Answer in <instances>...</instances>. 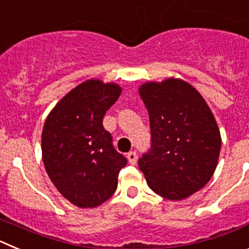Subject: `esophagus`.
I'll return each instance as SVG.
<instances>
[{
  "label": "esophagus",
  "mask_w": 249,
  "mask_h": 249,
  "mask_svg": "<svg viewBox=\"0 0 249 249\" xmlns=\"http://www.w3.org/2000/svg\"><path fill=\"white\" fill-rule=\"evenodd\" d=\"M127 160H128V162L131 164H136V162H137V155H136V152H128V153H127Z\"/></svg>",
  "instance_id": "esophagus-1"
}]
</instances>
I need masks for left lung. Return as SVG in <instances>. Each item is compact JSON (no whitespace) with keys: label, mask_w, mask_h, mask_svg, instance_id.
Returning <instances> with one entry per match:
<instances>
[{"label":"left lung","mask_w":249,"mask_h":249,"mask_svg":"<svg viewBox=\"0 0 249 249\" xmlns=\"http://www.w3.org/2000/svg\"><path fill=\"white\" fill-rule=\"evenodd\" d=\"M138 92L152 136L140 169L160 197L187 198L208 183L218 163L222 140L214 116L202 94L179 78L146 82Z\"/></svg>","instance_id":"8db88e82"}]
</instances>
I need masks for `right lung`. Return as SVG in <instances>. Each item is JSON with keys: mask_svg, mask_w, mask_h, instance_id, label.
Wrapping results in <instances>:
<instances>
[{"mask_svg": "<svg viewBox=\"0 0 249 249\" xmlns=\"http://www.w3.org/2000/svg\"><path fill=\"white\" fill-rule=\"evenodd\" d=\"M121 92L117 83L87 80L59 100L46 118L41 143L46 172L58 192L80 208L111 198L127 164L102 124Z\"/></svg>", "mask_w": 249, "mask_h": 249, "instance_id": "obj_1", "label": "right lung"}]
</instances>
